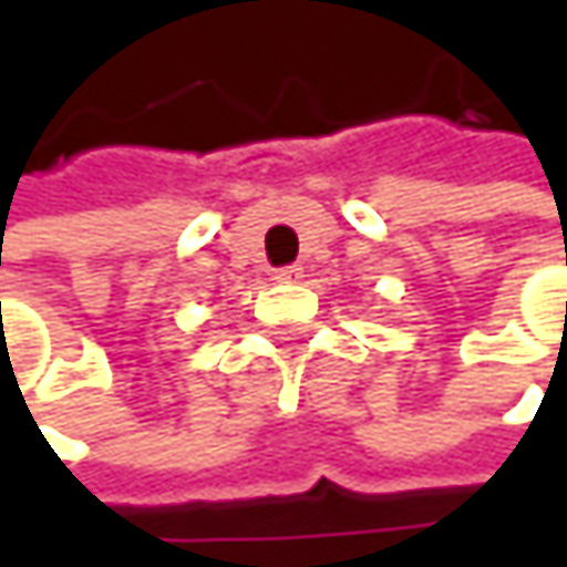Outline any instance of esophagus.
Masks as SVG:
<instances>
[{"instance_id": "obj_1", "label": "esophagus", "mask_w": 567, "mask_h": 567, "mask_svg": "<svg viewBox=\"0 0 567 567\" xmlns=\"http://www.w3.org/2000/svg\"><path fill=\"white\" fill-rule=\"evenodd\" d=\"M276 279L279 282H298L301 279V266H282V269H276Z\"/></svg>"}]
</instances>
